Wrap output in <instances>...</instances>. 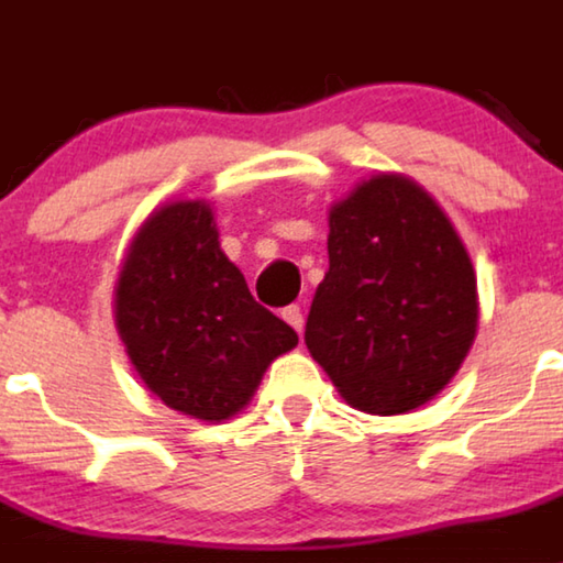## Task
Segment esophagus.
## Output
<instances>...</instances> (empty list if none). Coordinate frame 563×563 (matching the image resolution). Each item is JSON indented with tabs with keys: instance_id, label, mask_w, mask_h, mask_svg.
<instances>
[{
	"instance_id": "esophagus-1",
	"label": "esophagus",
	"mask_w": 563,
	"mask_h": 563,
	"mask_svg": "<svg viewBox=\"0 0 563 563\" xmlns=\"http://www.w3.org/2000/svg\"><path fill=\"white\" fill-rule=\"evenodd\" d=\"M283 320H286V323H289L297 334H303L306 320H303V309H300V306H286V309H283Z\"/></svg>"
}]
</instances>
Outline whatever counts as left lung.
Masks as SVG:
<instances>
[{"instance_id":"1","label":"left lung","mask_w":563,"mask_h":563,"mask_svg":"<svg viewBox=\"0 0 563 563\" xmlns=\"http://www.w3.org/2000/svg\"><path fill=\"white\" fill-rule=\"evenodd\" d=\"M329 272L306 346L369 415L420 409L478 334V280L446 211L412 177L377 172L329 209Z\"/></svg>"}]
</instances>
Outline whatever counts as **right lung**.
<instances>
[{
    "label": "right lung",
    "mask_w": 563,
    "mask_h": 563,
    "mask_svg": "<svg viewBox=\"0 0 563 563\" xmlns=\"http://www.w3.org/2000/svg\"><path fill=\"white\" fill-rule=\"evenodd\" d=\"M113 320L145 389L206 423L243 412L297 332L252 297L220 249L209 200L179 197L134 231L113 286Z\"/></svg>",
    "instance_id": "1"
}]
</instances>
